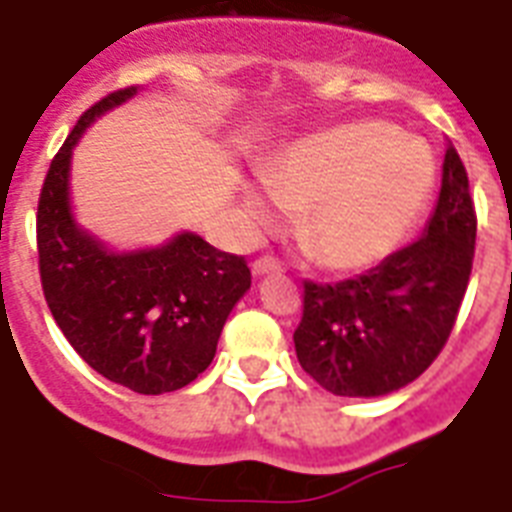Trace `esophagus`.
<instances>
[{
  "label": "esophagus",
  "mask_w": 512,
  "mask_h": 512,
  "mask_svg": "<svg viewBox=\"0 0 512 512\" xmlns=\"http://www.w3.org/2000/svg\"><path fill=\"white\" fill-rule=\"evenodd\" d=\"M282 271V263L271 255L257 257L255 263H252V274L255 276H266V274H279Z\"/></svg>",
  "instance_id": "34e87169"
}]
</instances>
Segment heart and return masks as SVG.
I'll return each instance as SVG.
<instances>
[{"label":"heart","instance_id":"obj_1","mask_svg":"<svg viewBox=\"0 0 512 512\" xmlns=\"http://www.w3.org/2000/svg\"><path fill=\"white\" fill-rule=\"evenodd\" d=\"M434 184L429 151L382 121H355L301 140L263 170L276 206L301 214L298 241L317 266L361 271L393 252ZM257 225L268 208L246 195Z\"/></svg>","mask_w":512,"mask_h":512}]
</instances>
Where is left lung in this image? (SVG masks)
<instances>
[{
    "label": "left lung",
    "mask_w": 512,
    "mask_h": 512,
    "mask_svg": "<svg viewBox=\"0 0 512 512\" xmlns=\"http://www.w3.org/2000/svg\"><path fill=\"white\" fill-rule=\"evenodd\" d=\"M478 214L448 140L437 208L418 241L336 285L304 282L298 363L336 396L372 399L429 369L456 325L475 260Z\"/></svg>",
    "instance_id": "left-lung-1"
}]
</instances>
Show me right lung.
<instances>
[{"label":"right lung","instance_id":"right-lung-1","mask_svg":"<svg viewBox=\"0 0 512 512\" xmlns=\"http://www.w3.org/2000/svg\"><path fill=\"white\" fill-rule=\"evenodd\" d=\"M135 92L127 86L94 102L56 151L37 200V263L45 304L73 350L105 380L157 396L206 372L252 271L244 257L192 233L160 249L113 255L73 222V146L94 116Z\"/></svg>","mask_w":512,"mask_h":512}]
</instances>
